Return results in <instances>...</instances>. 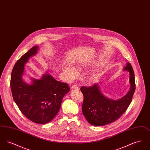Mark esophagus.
Here are the masks:
<instances>
[{
  "mask_svg": "<svg viewBox=\"0 0 150 150\" xmlns=\"http://www.w3.org/2000/svg\"><path fill=\"white\" fill-rule=\"evenodd\" d=\"M71 89L72 90H79L80 88L77 85H74V86H71Z\"/></svg>",
  "mask_w": 150,
  "mask_h": 150,
  "instance_id": "1",
  "label": "esophagus"
}]
</instances>
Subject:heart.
<instances>
[{"instance_id":"obj_1","label":"heart","mask_w":150,"mask_h":150,"mask_svg":"<svg viewBox=\"0 0 150 150\" xmlns=\"http://www.w3.org/2000/svg\"><path fill=\"white\" fill-rule=\"evenodd\" d=\"M76 66L77 68H78L79 69H81L84 66L82 64H77ZM63 72L64 75L69 79L75 78L78 75V73L75 67L70 64H66L64 66L63 69ZM90 79H91V80L92 81L93 80H94L95 76L94 75H92L91 76Z\"/></svg>"}]
</instances>
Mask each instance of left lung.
I'll return each instance as SVG.
<instances>
[{"mask_svg":"<svg viewBox=\"0 0 150 150\" xmlns=\"http://www.w3.org/2000/svg\"><path fill=\"white\" fill-rule=\"evenodd\" d=\"M123 70L129 73L130 88L127 94L119 99L113 100L105 96L98 84L80 88L84 95L82 112L91 125L103 126L108 124L118 119L127 110L136 90V83L134 73L129 62Z\"/></svg>","mask_w":150,"mask_h":150,"instance_id":"left-lung-1","label":"left lung"}]
</instances>
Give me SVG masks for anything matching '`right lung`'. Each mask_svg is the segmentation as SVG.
<instances>
[{
    "label": "right lung",
    "mask_w": 150,
    "mask_h": 150,
    "mask_svg": "<svg viewBox=\"0 0 150 150\" xmlns=\"http://www.w3.org/2000/svg\"><path fill=\"white\" fill-rule=\"evenodd\" d=\"M36 45L24 54L14 64L11 78V88L15 103L30 120L44 124L58 114L64 95L70 91L69 85L57 81L47 72L40 79L31 78L28 84L22 78L25 65L36 54Z\"/></svg>",
    "instance_id": "obj_1"
}]
</instances>
